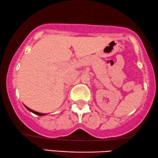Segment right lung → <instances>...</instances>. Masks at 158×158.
Segmentation results:
<instances>
[{"label": "right lung", "mask_w": 158, "mask_h": 158, "mask_svg": "<svg viewBox=\"0 0 158 158\" xmlns=\"http://www.w3.org/2000/svg\"><path fill=\"white\" fill-rule=\"evenodd\" d=\"M24 106H25V105H24ZM25 107L28 109V110L30 111V112H31L32 113H34V114H37V115H39V116H43V115H45V114H43V113H40V112H35V111L32 110V109H29V107H27V106H25Z\"/></svg>", "instance_id": "add662e5"}]
</instances>
